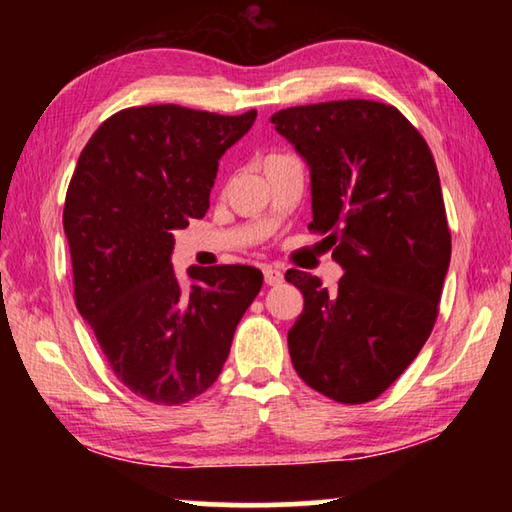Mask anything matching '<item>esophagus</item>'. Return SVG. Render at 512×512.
Masks as SVG:
<instances>
[{
	"mask_svg": "<svg viewBox=\"0 0 512 512\" xmlns=\"http://www.w3.org/2000/svg\"><path fill=\"white\" fill-rule=\"evenodd\" d=\"M282 280H284V275H282L280 268H275V266H266L264 268V282L266 284H271V287H275V284H282Z\"/></svg>",
	"mask_w": 512,
	"mask_h": 512,
	"instance_id": "1",
	"label": "esophagus"
}]
</instances>
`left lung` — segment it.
<instances>
[{"label":"left lung","mask_w":512,"mask_h":512,"mask_svg":"<svg viewBox=\"0 0 512 512\" xmlns=\"http://www.w3.org/2000/svg\"><path fill=\"white\" fill-rule=\"evenodd\" d=\"M311 176V232L345 275L327 291L289 268L305 296L289 354L314 391L343 404L379 397L427 343L452 257L443 189L424 137L400 110L348 99L275 112Z\"/></svg>","instance_id":"8db88e82"}]
</instances>
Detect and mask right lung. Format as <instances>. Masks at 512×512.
<instances>
[{
    "label": "right lung",
    "instance_id": "add662e5",
    "mask_svg": "<svg viewBox=\"0 0 512 512\" xmlns=\"http://www.w3.org/2000/svg\"><path fill=\"white\" fill-rule=\"evenodd\" d=\"M255 117L176 103L126 108L76 162L63 210L76 307L117 379L149 402L205 393L262 289L255 266H189V289L171 266L173 230L205 216L221 155Z\"/></svg>",
    "mask_w": 512,
    "mask_h": 512
}]
</instances>
